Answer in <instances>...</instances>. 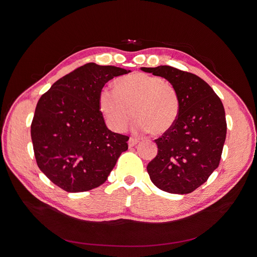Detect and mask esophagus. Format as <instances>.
I'll list each match as a JSON object with an SVG mask.
<instances>
[{
  "label": "esophagus",
  "instance_id": "esophagus-1",
  "mask_svg": "<svg viewBox=\"0 0 257 257\" xmlns=\"http://www.w3.org/2000/svg\"><path fill=\"white\" fill-rule=\"evenodd\" d=\"M138 143H139V141H138L137 139L130 138V139H129V142H128V145H129V147L131 148V147H134L136 145H138Z\"/></svg>",
  "mask_w": 257,
  "mask_h": 257
}]
</instances>
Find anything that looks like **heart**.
<instances>
[{
    "mask_svg": "<svg viewBox=\"0 0 257 257\" xmlns=\"http://www.w3.org/2000/svg\"><path fill=\"white\" fill-rule=\"evenodd\" d=\"M99 107L106 124L115 132L128 127L133 112L136 131L161 136L176 123L180 102L176 88L165 79L137 73L118 79L115 88L103 87Z\"/></svg>",
    "mask_w": 257,
    "mask_h": 257,
    "instance_id": "1",
    "label": "heart"
}]
</instances>
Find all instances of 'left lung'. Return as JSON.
<instances>
[{
    "label": "left lung",
    "instance_id": "8db88e82",
    "mask_svg": "<svg viewBox=\"0 0 257 257\" xmlns=\"http://www.w3.org/2000/svg\"><path fill=\"white\" fill-rule=\"evenodd\" d=\"M176 88L180 110L173 128L155 140L156 157L147 166L161 191L190 194L219 167L227 124L222 101L203 79L169 65L142 67Z\"/></svg>",
    "mask_w": 257,
    "mask_h": 257
}]
</instances>
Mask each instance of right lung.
Listing matches in <instances>:
<instances>
[{"label": "right lung", "mask_w": 257, "mask_h": 257, "mask_svg": "<svg viewBox=\"0 0 257 257\" xmlns=\"http://www.w3.org/2000/svg\"><path fill=\"white\" fill-rule=\"evenodd\" d=\"M130 71L86 63L57 80L37 102L31 139L38 168L63 191L103 184L128 149L127 136L106 127L99 107L105 83Z\"/></svg>", "instance_id": "right-lung-1"}]
</instances>
